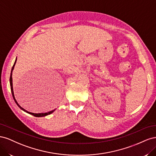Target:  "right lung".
<instances>
[{
    "label": "right lung",
    "instance_id": "right-lung-1",
    "mask_svg": "<svg viewBox=\"0 0 156 156\" xmlns=\"http://www.w3.org/2000/svg\"><path fill=\"white\" fill-rule=\"evenodd\" d=\"M16 60H17V58H16V61H15V62H14V64H13V67H12V68L11 73H10V83L11 92H12V96H13V100H14V101H15V102L16 103V104H17V105H18V107H20V108H21V109H22L23 111H24L25 112H27V113H29V114H30V115H33V116H36V117L45 116H47V115H49L51 114L52 112H53L55 111V110L49 111V112H45V113H33V112H28L27 111H26L25 109H24V108H22L20 105L18 104V103L17 102V101H16V98H15V96H14V93H13V83H12V71H13V68H14V66H15V64H16Z\"/></svg>",
    "mask_w": 156,
    "mask_h": 156
}]
</instances>
